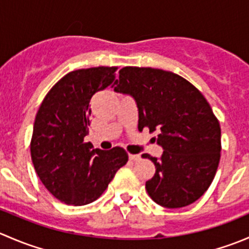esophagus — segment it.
<instances>
[{
	"mask_svg": "<svg viewBox=\"0 0 249 249\" xmlns=\"http://www.w3.org/2000/svg\"><path fill=\"white\" fill-rule=\"evenodd\" d=\"M140 155L139 154H129V159L132 160V161H136V160H140Z\"/></svg>",
	"mask_w": 249,
	"mask_h": 249,
	"instance_id": "obj_1",
	"label": "esophagus"
}]
</instances>
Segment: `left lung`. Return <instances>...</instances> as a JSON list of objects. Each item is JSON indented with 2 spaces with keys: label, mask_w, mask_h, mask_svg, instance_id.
<instances>
[{
  "label": "left lung",
  "mask_w": 249,
  "mask_h": 249,
  "mask_svg": "<svg viewBox=\"0 0 249 249\" xmlns=\"http://www.w3.org/2000/svg\"><path fill=\"white\" fill-rule=\"evenodd\" d=\"M115 92L130 95L139 108V130H158L161 157L143 154L155 165L145 182L153 201L179 208L205 194L220 159V126L207 100L192 83L172 72L150 67H124Z\"/></svg>",
  "instance_id": "1"
}]
</instances>
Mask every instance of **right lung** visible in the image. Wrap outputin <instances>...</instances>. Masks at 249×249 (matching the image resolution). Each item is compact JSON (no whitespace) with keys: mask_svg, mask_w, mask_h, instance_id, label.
<instances>
[{"mask_svg":"<svg viewBox=\"0 0 249 249\" xmlns=\"http://www.w3.org/2000/svg\"><path fill=\"white\" fill-rule=\"evenodd\" d=\"M117 67L76 70L44 97L34 124L31 158L44 187L60 201L83 206L102 195L115 172L127 162L123 148L92 149L89 134L92 95L114 80Z\"/></svg>","mask_w":249,"mask_h":249,"instance_id":"add662e5","label":"right lung"}]
</instances>
